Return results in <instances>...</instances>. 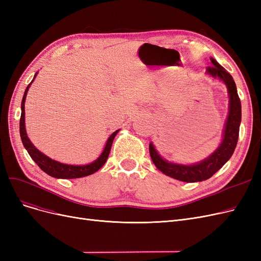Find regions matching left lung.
I'll return each mask as SVG.
<instances>
[{"instance_id": "obj_1", "label": "left lung", "mask_w": 261, "mask_h": 261, "mask_svg": "<svg viewBox=\"0 0 261 261\" xmlns=\"http://www.w3.org/2000/svg\"><path fill=\"white\" fill-rule=\"evenodd\" d=\"M210 61L212 66L207 67V75L216 78V80H220L225 84L228 92V99H230L228 100V115L223 129V138L216 151L198 163L185 165L167 161L158 153L151 143L149 145L150 156H151V160L156 169L164 173L165 175L181 181H186V183H195V181H201L210 178L230 160L239 140L242 106L235 82L230 73H227L215 59L210 58Z\"/></svg>"}]
</instances>
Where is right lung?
<instances>
[{"mask_svg":"<svg viewBox=\"0 0 261 261\" xmlns=\"http://www.w3.org/2000/svg\"><path fill=\"white\" fill-rule=\"evenodd\" d=\"M37 74L35 75L34 80L31 81V83L27 86V88L25 90V93H23V97L21 100V115H20V121H19V133H20V138L22 141L23 147L26 148V150L28 151L29 155L31 156L37 164L38 167L40 168L43 172H45L46 174L55 177V178H80V177H84V176H88L90 174H93L94 172H97L99 169H101L103 167L108 156L110 154V151H111V146L113 143V139L116 136V134L118 133L117 129L115 130L111 136L109 137L107 144L105 146L103 151L99 155V158L97 160H94L93 162L86 164V165H72V164H64L58 162L55 160H52L51 158L46 156L45 154H43L41 151L34 146V144L31 143L30 139L27 136L26 133V127H25V101H26V96L30 85L33 84V82L35 81Z\"/></svg>","mask_w":261,"mask_h":261,"instance_id":"1","label":"right lung"}]
</instances>
